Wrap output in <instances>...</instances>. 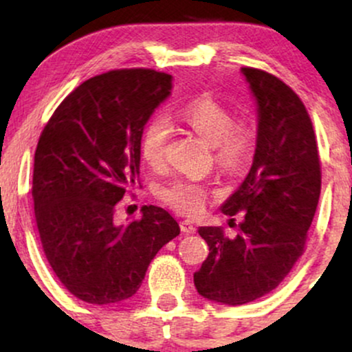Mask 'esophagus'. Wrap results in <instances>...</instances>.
I'll list each match as a JSON object with an SVG mask.
<instances>
[{
  "label": "esophagus",
  "instance_id": "1",
  "mask_svg": "<svg viewBox=\"0 0 352 352\" xmlns=\"http://www.w3.org/2000/svg\"><path fill=\"white\" fill-rule=\"evenodd\" d=\"M180 228L182 232L185 233V235H190V233H195V227H193V223L190 220H182L180 221Z\"/></svg>",
  "mask_w": 352,
  "mask_h": 352
}]
</instances>
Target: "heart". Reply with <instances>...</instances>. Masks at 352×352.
<instances>
[{"label":"heart","mask_w":352,"mask_h":352,"mask_svg":"<svg viewBox=\"0 0 352 352\" xmlns=\"http://www.w3.org/2000/svg\"><path fill=\"white\" fill-rule=\"evenodd\" d=\"M168 119L187 125L213 145L217 162L225 167H240L253 148L252 125L245 120H232L227 109L213 99L201 98L184 104L168 114ZM168 119L165 116L152 117L140 135V157L151 167H159L164 162L165 145L170 135ZM208 197V185L188 177H175L159 188V199L184 215L200 213Z\"/></svg>","instance_id":"b5f03b06"}]
</instances>
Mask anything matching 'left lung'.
Listing matches in <instances>:
<instances>
[{"mask_svg": "<svg viewBox=\"0 0 352 352\" xmlns=\"http://www.w3.org/2000/svg\"><path fill=\"white\" fill-rule=\"evenodd\" d=\"M256 100V147L248 175L221 212L236 236L200 227L210 253L193 274L199 294L238 306L273 292L305 252L321 193L316 137L305 104L273 74L241 67Z\"/></svg>", "mask_w": 352, "mask_h": 352, "instance_id": "obj_1", "label": "left lung"}]
</instances>
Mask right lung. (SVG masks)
Returning <instances> with one entry per match:
<instances>
[{"instance_id":"right-lung-1","label":"right lung","mask_w":352,"mask_h":352,"mask_svg":"<svg viewBox=\"0 0 352 352\" xmlns=\"http://www.w3.org/2000/svg\"><path fill=\"white\" fill-rule=\"evenodd\" d=\"M172 76L119 69L87 79L67 96L34 153V217L44 254L64 288L91 305L134 296L157 252L180 233L168 212L114 221L116 205L140 184V135Z\"/></svg>"}]
</instances>
